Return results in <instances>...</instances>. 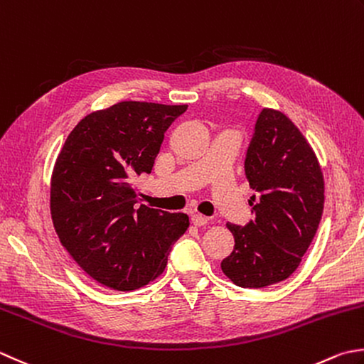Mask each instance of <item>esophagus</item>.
<instances>
[{
  "label": "esophagus",
  "mask_w": 364,
  "mask_h": 364,
  "mask_svg": "<svg viewBox=\"0 0 364 364\" xmlns=\"http://www.w3.org/2000/svg\"><path fill=\"white\" fill-rule=\"evenodd\" d=\"M191 220H192V224H194V225H197V227H202V225H206V224H208L210 218H206V216H203V215H198V213H192Z\"/></svg>",
  "instance_id": "34e87169"
}]
</instances>
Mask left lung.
I'll use <instances>...</instances> for the list:
<instances>
[{
	"label": "left lung",
	"mask_w": 364,
	"mask_h": 364,
	"mask_svg": "<svg viewBox=\"0 0 364 364\" xmlns=\"http://www.w3.org/2000/svg\"><path fill=\"white\" fill-rule=\"evenodd\" d=\"M255 218L227 223L235 247L220 263L245 289L281 282L295 272L322 219L325 183L317 156L300 129L279 110L263 109L245 161Z\"/></svg>",
	"instance_id": "obj_1"
}]
</instances>
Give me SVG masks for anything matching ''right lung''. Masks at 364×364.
<instances>
[{"instance_id":"obj_1","label":"right lung","mask_w":364,"mask_h":364,"mask_svg":"<svg viewBox=\"0 0 364 364\" xmlns=\"http://www.w3.org/2000/svg\"><path fill=\"white\" fill-rule=\"evenodd\" d=\"M188 105L123 101L92 112L68 135L50 183V213L64 249L113 290L144 287L167 265L189 218L140 205L132 181L151 173L164 132Z\"/></svg>"}]
</instances>
